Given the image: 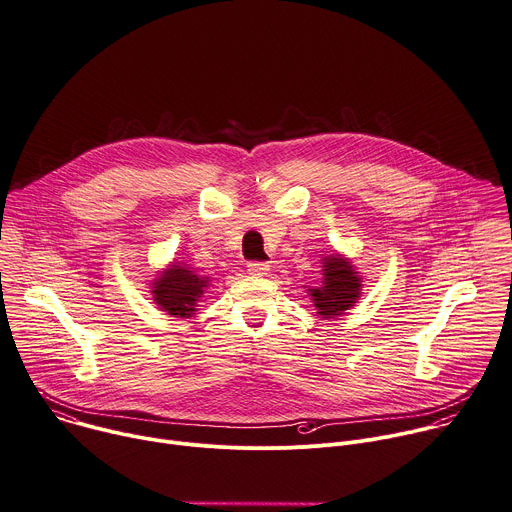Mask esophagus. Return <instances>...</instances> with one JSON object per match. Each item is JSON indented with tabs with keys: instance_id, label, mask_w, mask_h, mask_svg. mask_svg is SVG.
<instances>
[{
	"instance_id": "34e87169",
	"label": "esophagus",
	"mask_w": 512,
	"mask_h": 512,
	"mask_svg": "<svg viewBox=\"0 0 512 512\" xmlns=\"http://www.w3.org/2000/svg\"><path fill=\"white\" fill-rule=\"evenodd\" d=\"M247 273L255 275V277H263V275L269 273V265L259 263V261H251V263H247Z\"/></svg>"
}]
</instances>
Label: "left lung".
Here are the masks:
<instances>
[{"instance_id":"8db88e82","label":"left lung","mask_w":512,"mask_h":512,"mask_svg":"<svg viewBox=\"0 0 512 512\" xmlns=\"http://www.w3.org/2000/svg\"><path fill=\"white\" fill-rule=\"evenodd\" d=\"M362 293V277L354 269L352 261L339 253L327 255L323 259V281L321 287L309 289L311 301L317 313L325 319L342 315L346 309L354 307Z\"/></svg>"}]
</instances>
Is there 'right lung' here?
<instances>
[{"mask_svg":"<svg viewBox=\"0 0 512 512\" xmlns=\"http://www.w3.org/2000/svg\"><path fill=\"white\" fill-rule=\"evenodd\" d=\"M209 287V277L197 275L185 263H173L152 281V299L158 309L173 317H191L197 311L205 289Z\"/></svg>","mask_w":512,"mask_h":512,"instance_id":"obj_1","label":"right lung"}]
</instances>
